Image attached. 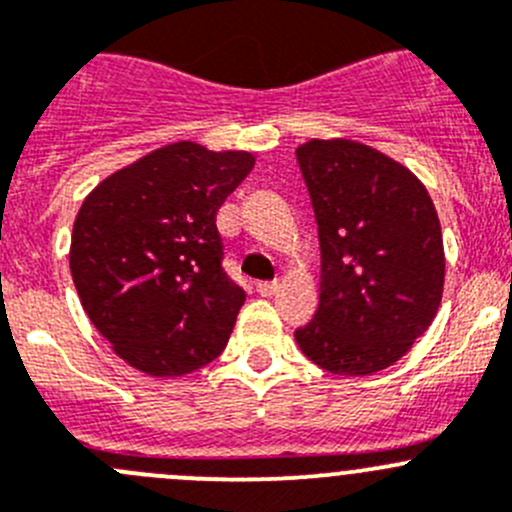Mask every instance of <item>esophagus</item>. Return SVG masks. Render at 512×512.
I'll return each instance as SVG.
<instances>
[{
    "instance_id": "obj_1",
    "label": "esophagus",
    "mask_w": 512,
    "mask_h": 512,
    "mask_svg": "<svg viewBox=\"0 0 512 512\" xmlns=\"http://www.w3.org/2000/svg\"><path fill=\"white\" fill-rule=\"evenodd\" d=\"M256 289H259L261 296H274L279 291V281H261Z\"/></svg>"
}]
</instances>
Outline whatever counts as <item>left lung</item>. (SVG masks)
Returning a JSON list of instances; mask_svg holds the SVG:
<instances>
[{
	"instance_id": "left-lung-1",
	"label": "left lung",
	"mask_w": 512,
	"mask_h": 512,
	"mask_svg": "<svg viewBox=\"0 0 512 512\" xmlns=\"http://www.w3.org/2000/svg\"><path fill=\"white\" fill-rule=\"evenodd\" d=\"M319 223V309L301 352L339 377L392 367L430 329L445 289V246L422 180L347 138L296 148Z\"/></svg>"
}]
</instances>
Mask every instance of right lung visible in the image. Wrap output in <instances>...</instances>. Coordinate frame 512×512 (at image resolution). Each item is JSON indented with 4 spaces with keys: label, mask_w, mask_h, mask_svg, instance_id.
<instances>
[{
    "label": "right lung",
    "mask_w": 512,
    "mask_h": 512,
    "mask_svg": "<svg viewBox=\"0 0 512 512\" xmlns=\"http://www.w3.org/2000/svg\"><path fill=\"white\" fill-rule=\"evenodd\" d=\"M256 155L193 140L150 150L82 201L70 271L110 349L155 379L186 377L226 349L241 286L221 269L216 213Z\"/></svg>",
    "instance_id": "1"
}]
</instances>
